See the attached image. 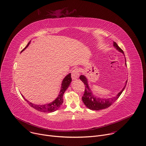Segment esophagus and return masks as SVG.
<instances>
[{"label": "esophagus", "instance_id": "esophagus-1", "mask_svg": "<svg viewBox=\"0 0 146 146\" xmlns=\"http://www.w3.org/2000/svg\"><path fill=\"white\" fill-rule=\"evenodd\" d=\"M79 71L78 68H75L74 69L72 72H71V77L72 78L73 80H75V79H76L78 78L79 76Z\"/></svg>", "mask_w": 146, "mask_h": 146}]
</instances>
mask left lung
<instances>
[{"instance_id":"1","label":"left lung","mask_w":146,"mask_h":146,"mask_svg":"<svg viewBox=\"0 0 146 146\" xmlns=\"http://www.w3.org/2000/svg\"><path fill=\"white\" fill-rule=\"evenodd\" d=\"M114 46L117 48V49L122 53L123 54V51L121 49V48L118 46L117 43L114 42ZM126 60V59H125ZM125 64H126L125 63ZM79 79L82 80L85 85V93L82 96V101L85 105L90 110H101L103 109H106L110 106H111L113 103H114L121 96L122 92L125 89L126 87V84L127 81L126 82V84L122 90L119 92L117 96L115 97H113L112 98H108V99H102L100 98H96V97L93 95V94L92 92L91 89H90L88 84V80L87 78L84 75H80L79 77Z\"/></svg>"}]
</instances>
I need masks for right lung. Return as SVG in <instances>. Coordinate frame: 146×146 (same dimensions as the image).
I'll return each mask as SVG.
<instances>
[{
	"label": "right lung",
	"instance_id": "obj_1",
	"mask_svg": "<svg viewBox=\"0 0 146 146\" xmlns=\"http://www.w3.org/2000/svg\"><path fill=\"white\" fill-rule=\"evenodd\" d=\"M30 42H31V41L28 43V44L26 46V47L25 48H24V49L22 50L21 52L23 51H24L25 48L28 46ZM71 80H72V79H71V74H68L66 77L64 78L62 82V84H61V90H60V92L59 93L58 97L54 101H53V102H52L50 103L44 104V105H37V104H33L32 103H30L27 100L24 98V96L23 95H22V96H23V98L25 99V100L27 102V103L29 104V105L31 107L35 108L37 111H39L40 112H54V111L57 110L60 107L61 105L62 104V103H63L62 96H63L64 93L69 87L70 83L71 82Z\"/></svg>",
	"mask_w": 146,
	"mask_h": 146
}]
</instances>
